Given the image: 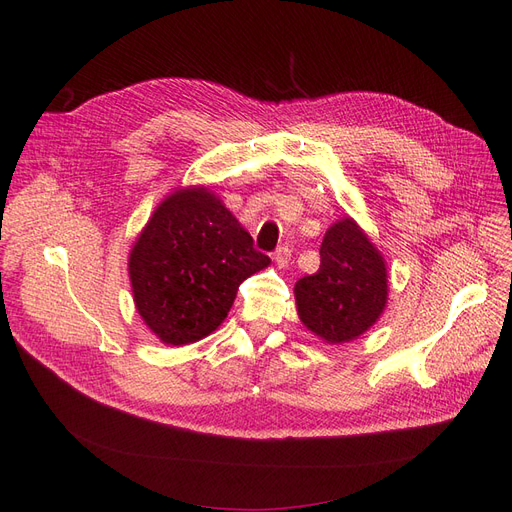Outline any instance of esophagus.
Returning <instances> with one entry per match:
<instances>
[{"mask_svg": "<svg viewBox=\"0 0 512 512\" xmlns=\"http://www.w3.org/2000/svg\"><path fill=\"white\" fill-rule=\"evenodd\" d=\"M290 257H292V249L288 245H282L276 249L274 253V261L278 267H288L290 265Z\"/></svg>", "mask_w": 512, "mask_h": 512, "instance_id": "34e87169", "label": "esophagus"}]
</instances>
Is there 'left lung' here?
I'll list each match as a JSON object with an SVG mask.
<instances>
[{
    "instance_id": "left-lung-1",
    "label": "left lung",
    "mask_w": 512,
    "mask_h": 512,
    "mask_svg": "<svg viewBox=\"0 0 512 512\" xmlns=\"http://www.w3.org/2000/svg\"><path fill=\"white\" fill-rule=\"evenodd\" d=\"M319 257V270L294 286L299 317L326 342H348L373 326L386 307L384 259L351 218L326 232Z\"/></svg>"
}]
</instances>
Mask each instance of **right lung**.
Here are the masks:
<instances>
[{"mask_svg": "<svg viewBox=\"0 0 512 512\" xmlns=\"http://www.w3.org/2000/svg\"><path fill=\"white\" fill-rule=\"evenodd\" d=\"M270 265L251 234L207 188H184L151 215L128 272L137 311L166 344L209 336L226 319L238 286Z\"/></svg>", "mask_w": 512, "mask_h": 512, "instance_id": "right-lung-1", "label": "right lung"}]
</instances>
